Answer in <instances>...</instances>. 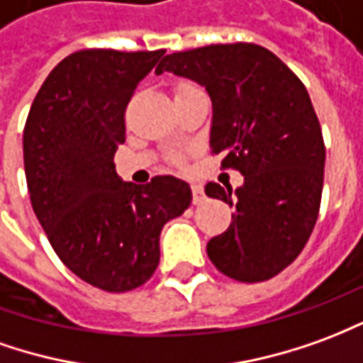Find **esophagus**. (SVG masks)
Instances as JSON below:
<instances>
[{
  "instance_id": "esophagus-1",
  "label": "esophagus",
  "mask_w": 363,
  "mask_h": 363,
  "mask_svg": "<svg viewBox=\"0 0 363 363\" xmlns=\"http://www.w3.org/2000/svg\"><path fill=\"white\" fill-rule=\"evenodd\" d=\"M191 194H194V203H195V205H199V203H203V199H205V194H203V187L199 186V184H194V186H191Z\"/></svg>"
}]
</instances>
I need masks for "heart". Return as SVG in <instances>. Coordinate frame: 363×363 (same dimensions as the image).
Segmentation results:
<instances>
[{"mask_svg":"<svg viewBox=\"0 0 363 363\" xmlns=\"http://www.w3.org/2000/svg\"><path fill=\"white\" fill-rule=\"evenodd\" d=\"M187 89H195V86H191V84H179V86L176 87V94H184V91H187ZM169 162H172L174 166H177V168H182V166L186 164V158H184L179 152H174V154H169Z\"/></svg>","mask_w":363,"mask_h":363,"instance_id":"obj_1","label":"heart"}]
</instances>
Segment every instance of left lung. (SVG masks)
Returning a JSON list of instances; mask_svg holds the SVG:
<instances>
[{
  "instance_id": "1",
  "label": "left lung",
  "mask_w": 363,
  "mask_h": 363,
  "mask_svg": "<svg viewBox=\"0 0 363 363\" xmlns=\"http://www.w3.org/2000/svg\"><path fill=\"white\" fill-rule=\"evenodd\" d=\"M199 82L213 101L211 154L238 169L235 194L215 182L205 194L235 207L233 223L207 244L215 268L244 284L266 281L297 258L317 223L325 140L307 87L268 48L207 45L164 56L156 74Z\"/></svg>"
}]
</instances>
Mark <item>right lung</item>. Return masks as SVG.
<instances>
[{
	"instance_id": "right-lung-1",
	"label": "right lung",
	"mask_w": 363,
	"mask_h": 363,
	"mask_svg": "<svg viewBox=\"0 0 363 363\" xmlns=\"http://www.w3.org/2000/svg\"><path fill=\"white\" fill-rule=\"evenodd\" d=\"M164 52H72L40 86L23 130L30 205L48 242L79 279L109 293L152 277L162 228L191 203L186 182L154 176L136 186L113 162L128 101Z\"/></svg>"
}]
</instances>
